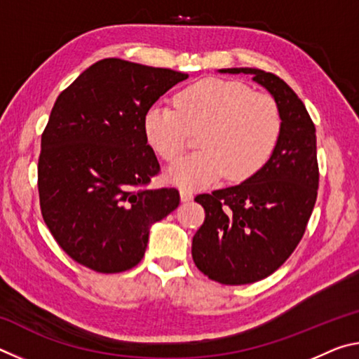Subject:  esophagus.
Listing matches in <instances>:
<instances>
[{"label":"esophagus","mask_w":359,"mask_h":359,"mask_svg":"<svg viewBox=\"0 0 359 359\" xmlns=\"http://www.w3.org/2000/svg\"><path fill=\"white\" fill-rule=\"evenodd\" d=\"M193 191L191 190H187V188H182L180 190V199L182 203H188V201H193Z\"/></svg>","instance_id":"34e87169"}]
</instances>
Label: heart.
<instances>
[{"instance_id": "b5f03b06", "label": "heart", "mask_w": 359, "mask_h": 359, "mask_svg": "<svg viewBox=\"0 0 359 359\" xmlns=\"http://www.w3.org/2000/svg\"><path fill=\"white\" fill-rule=\"evenodd\" d=\"M175 111L155 104L144 115L145 141L168 163L177 161L196 135L199 150L169 169L182 188L224 177L241 182L257 174L274 154L282 131L277 102L226 79H203L174 96Z\"/></svg>"}]
</instances>
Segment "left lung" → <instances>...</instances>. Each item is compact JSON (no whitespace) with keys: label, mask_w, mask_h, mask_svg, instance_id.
<instances>
[{"label":"left lung","mask_w":359,"mask_h":359,"mask_svg":"<svg viewBox=\"0 0 359 359\" xmlns=\"http://www.w3.org/2000/svg\"><path fill=\"white\" fill-rule=\"evenodd\" d=\"M218 72L252 74L282 117L277 147L257 174L194 198L205 210L193 236L194 264L215 282L245 285L276 272L302 239L317 201V135L304 102L280 77L255 68Z\"/></svg>","instance_id":"1"}]
</instances>
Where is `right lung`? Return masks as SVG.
<instances>
[{
  "label": "right lung",
  "instance_id": "obj_1",
  "mask_svg": "<svg viewBox=\"0 0 359 359\" xmlns=\"http://www.w3.org/2000/svg\"><path fill=\"white\" fill-rule=\"evenodd\" d=\"M187 77L104 58L60 93L41 137L39 203L47 228L79 264L102 274L131 269L151 224L177 209L175 188H144L160 163L142 120Z\"/></svg>",
  "mask_w": 359,
  "mask_h": 359
}]
</instances>
